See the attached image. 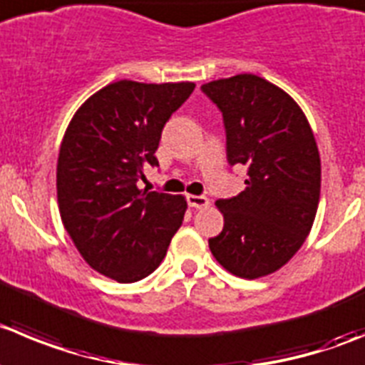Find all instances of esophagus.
<instances>
[{
	"label": "esophagus",
	"mask_w": 365,
	"mask_h": 365,
	"mask_svg": "<svg viewBox=\"0 0 365 365\" xmlns=\"http://www.w3.org/2000/svg\"><path fill=\"white\" fill-rule=\"evenodd\" d=\"M186 200L192 207H197V210H202V207L210 206V199L204 195H186Z\"/></svg>",
	"instance_id": "1"
}]
</instances>
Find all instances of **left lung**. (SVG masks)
<instances>
[{
    "mask_svg": "<svg viewBox=\"0 0 365 365\" xmlns=\"http://www.w3.org/2000/svg\"><path fill=\"white\" fill-rule=\"evenodd\" d=\"M200 89L222 113L227 163L247 168L244 192L215 202L224 229L210 238V249L235 276H267L299 251L317 213L321 159L314 133L299 106L256 75Z\"/></svg>",
    "mask_w": 365,
    "mask_h": 365,
    "instance_id": "1",
    "label": "left lung"
}]
</instances>
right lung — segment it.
I'll return each instance as SVG.
<instances>
[{
    "label": "right lung",
    "instance_id": "add662e5",
    "mask_svg": "<svg viewBox=\"0 0 365 365\" xmlns=\"http://www.w3.org/2000/svg\"><path fill=\"white\" fill-rule=\"evenodd\" d=\"M195 89L193 82L106 86L76 110L57 163L62 224L82 258L118 283L154 272L182 224L180 195L138 188L159 166L163 127Z\"/></svg>",
    "mask_w": 365,
    "mask_h": 365
}]
</instances>
